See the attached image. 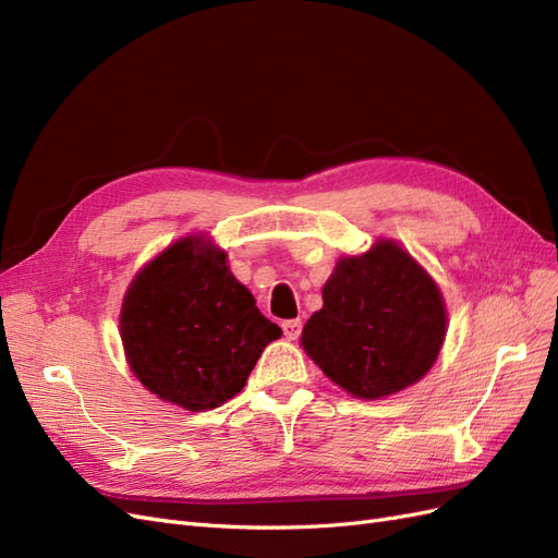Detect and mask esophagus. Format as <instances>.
<instances>
[{
	"mask_svg": "<svg viewBox=\"0 0 558 558\" xmlns=\"http://www.w3.org/2000/svg\"><path fill=\"white\" fill-rule=\"evenodd\" d=\"M281 328H283V335H286V340H298V337H300V332H302V320H300V318H291V320H283V324H281Z\"/></svg>",
	"mask_w": 558,
	"mask_h": 558,
	"instance_id": "1",
	"label": "esophagus"
}]
</instances>
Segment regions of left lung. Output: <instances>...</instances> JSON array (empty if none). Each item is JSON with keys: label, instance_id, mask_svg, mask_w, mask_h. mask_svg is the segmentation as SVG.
I'll return each instance as SVG.
<instances>
[{"label": "left lung", "instance_id": "8db88e82", "mask_svg": "<svg viewBox=\"0 0 558 558\" xmlns=\"http://www.w3.org/2000/svg\"><path fill=\"white\" fill-rule=\"evenodd\" d=\"M445 335L437 283L408 251L379 240L363 256L337 260L300 344L344 391L379 400L424 377Z\"/></svg>", "mask_w": 558, "mask_h": 558}]
</instances>
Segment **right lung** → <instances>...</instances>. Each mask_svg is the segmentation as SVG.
Returning <instances> with one entry per match:
<instances>
[{"mask_svg": "<svg viewBox=\"0 0 558 558\" xmlns=\"http://www.w3.org/2000/svg\"><path fill=\"white\" fill-rule=\"evenodd\" d=\"M281 337L232 277L226 251L197 238L167 246L132 279L121 340L132 373L158 398L205 412L238 396Z\"/></svg>", "mask_w": 558, "mask_h": 558, "instance_id": "1", "label": "right lung"}]
</instances>
